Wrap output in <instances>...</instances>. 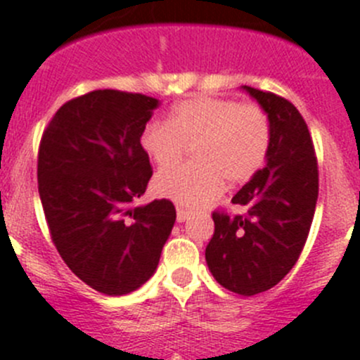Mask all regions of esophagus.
<instances>
[{
	"label": "esophagus",
	"mask_w": 360,
	"mask_h": 360,
	"mask_svg": "<svg viewBox=\"0 0 360 360\" xmlns=\"http://www.w3.org/2000/svg\"><path fill=\"white\" fill-rule=\"evenodd\" d=\"M191 217V211L184 210V207L177 206V221H184Z\"/></svg>",
	"instance_id": "obj_1"
}]
</instances>
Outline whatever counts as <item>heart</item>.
I'll return each instance as SVG.
<instances>
[{"mask_svg":"<svg viewBox=\"0 0 360 360\" xmlns=\"http://www.w3.org/2000/svg\"><path fill=\"white\" fill-rule=\"evenodd\" d=\"M270 140V120L261 106L210 96L181 101L169 122L150 120L140 133L143 153L161 169L183 160L193 146L197 161L170 167L154 179L160 195L188 207L217 199L226 179H252L266 161Z\"/></svg>","mask_w":360,"mask_h":360,"instance_id":"1","label":"heart"}]
</instances>
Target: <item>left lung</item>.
Returning <instances> with one entry per match:
<instances>
[{
    "label": "left lung",
    "instance_id": "obj_1",
    "mask_svg": "<svg viewBox=\"0 0 360 360\" xmlns=\"http://www.w3.org/2000/svg\"><path fill=\"white\" fill-rule=\"evenodd\" d=\"M243 90L268 115L270 150L266 165L233 197L247 213H213L206 263L218 284L252 297L278 284L300 257L316 210L318 161L295 104L247 85Z\"/></svg>",
    "mask_w": 360,
    "mask_h": 360
}]
</instances>
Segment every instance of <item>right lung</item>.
<instances>
[{"label":"right lung","instance_id":"1","mask_svg":"<svg viewBox=\"0 0 360 360\" xmlns=\"http://www.w3.org/2000/svg\"><path fill=\"white\" fill-rule=\"evenodd\" d=\"M160 101L94 90L60 106L44 129L37 179L56 250L76 277L120 297L156 271L176 221L170 200L134 207L153 176L140 133Z\"/></svg>","mask_w":360,"mask_h":360}]
</instances>
